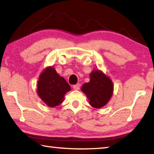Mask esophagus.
<instances>
[{"instance_id":"34e87169","label":"esophagus","mask_w":154,"mask_h":154,"mask_svg":"<svg viewBox=\"0 0 154 154\" xmlns=\"http://www.w3.org/2000/svg\"><path fill=\"white\" fill-rule=\"evenodd\" d=\"M80 88V85L79 84H76V85H73V89L75 90H78Z\"/></svg>"}]
</instances>
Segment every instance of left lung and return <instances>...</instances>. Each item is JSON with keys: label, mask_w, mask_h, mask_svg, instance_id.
I'll use <instances>...</instances> for the list:
<instances>
[{"label": "left lung", "mask_w": 154, "mask_h": 154, "mask_svg": "<svg viewBox=\"0 0 154 154\" xmlns=\"http://www.w3.org/2000/svg\"><path fill=\"white\" fill-rule=\"evenodd\" d=\"M90 82L85 83L82 90L89 98L90 105L99 109L109 102L113 94L111 80L100 71H94L90 75Z\"/></svg>", "instance_id": "1"}]
</instances>
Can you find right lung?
Returning a JSON list of instances; mask_svg holds the SVG:
<instances>
[{
	"mask_svg": "<svg viewBox=\"0 0 154 154\" xmlns=\"http://www.w3.org/2000/svg\"><path fill=\"white\" fill-rule=\"evenodd\" d=\"M71 90V87L63 77L57 73L53 67H48L40 75L37 93L47 105L51 107L62 103L64 96Z\"/></svg>",
	"mask_w": 154,
	"mask_h": 154,
	"instance_id": "obj_1",
	"label": "right lung"
}]
</instances>
